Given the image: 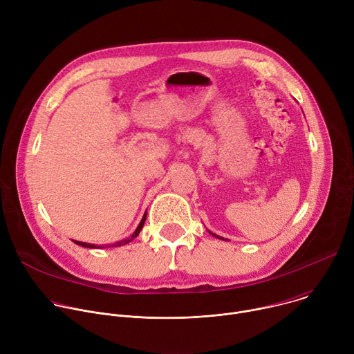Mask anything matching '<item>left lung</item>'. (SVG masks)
<instances>
[{"label": "left lung", "instance_id": "obj_1", "mask_svg": "<svg viewBox=\"0 0 354 354\" xmlns=\"http://www.w3.org/2000/svg\"><path fill=\"white\" fill-rule=\"evenodd\" d=\"M212 235H214V236H217V238H220V239H224V238H221V236H218V235H216V234H212Z\"/></svg>", "mask_w": 354, "mask_h": 354}]
</instances>
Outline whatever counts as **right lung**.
<instances>
[{
    "mask_svg": "<svg viewBox=\"0 0 354 354\" xmlns=\"http://www.w3.org/2000/svg\"><path fill=\"white\" fill-rule=\"evenodd\" d=\"M145 218H147V213L144 214V217H142V220L140 221V224H138V227H137V230L129 236V238H126V239H123V241H120V242H116L115 245H112V246H122V245H126V243H129V242H131L138 234H140V231H141V228H142V225H144V223H145ZM77 245H80V246H85V248H95V245H92V243H85V242H80V241H74ZM108 246V245H106Z\"/></svg>",
    "mask_w": 354,
    "mask_h": 354,
    "instance_id": "obj_1",
    "label": "right lung"
}]
</instances>
